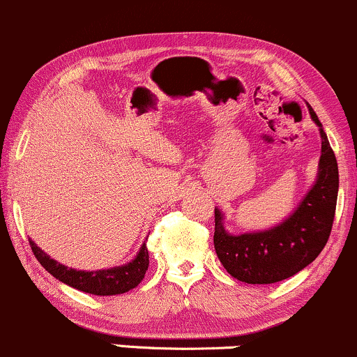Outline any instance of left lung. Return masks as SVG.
Instances as JSON below:
<instances>
[{
    "label": "left lung",
    "instance_id": "obj_1",
    "mask_svg": "<svg viewBox=\"0 0 357 357\" xmlns=\"http://www.w3.org/2000/svg\"><path fill=\"white\" fill-rule=\"evenodd\" d=\"M307 106L319 126L322 153L317 180L294 214L271 229L229 234L222 226V212L214 211L215 253L227 273L239 282L268 285L290 278L317 258L331 236L339 190L337 160L317 114L310 104Z\"/></svg>",
    "mask_w": 357,
    "mask_h": 357
}]
</instances>
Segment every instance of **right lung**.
Wrapping results in <instances>:
<instances>
[{"instance_id":"add662e5","label":"right lung","mask_w":357,"mask_h":357,"mask_svg":"<svg viewBox=\"0 0 357 357\" xmlns=\"http://www.w3.org/2000/svg\"><path fill=\"white\" fill-rule=\"evenodd\" d=\"M30 246L35 258L40 261V265L45 268L50 275H54L59 282L66 283V285H69L72 288H77V290L81 291H86V294L101 295V297H106V295L126 294L131 288L138 287L139 282L145 278L148 265H150L145 243L139 248L135 259H131L130 263L98 271H82L74 270V268L69 266H63L55 261V259H52L47 253H43L31 239Z\"/></svg>"}]
</instances>
